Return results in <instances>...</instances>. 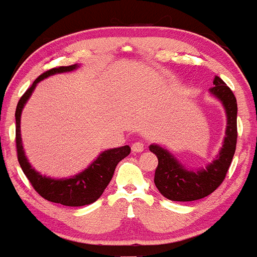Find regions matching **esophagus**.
Returning <instances> with one entry per match:
<instances>
[{
	"label": "esophagus",
	"mask_w": 257,
	"mask_h": 257,
	"mask_svg": "<svg viewBox=\"0 0 257 257\" xmlns=\"http://www.w3.org/2000/svg\"><path fill=\"white\" fill-rule=\"evenodd\" d=\"M145 149V143L144 141H135L134 144H132V151L133 152H143Z\"/></svg>",
	"instance_id": "34e87169"
}]
</instances>
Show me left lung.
<instances>
[{
	"instance_id": "8db88e82",
	"label": "left lung",
	"mask_w": 257,
	"mask_h": 257,
	"mask_svg": "<svg viewBox=\"0 0 257 257\" xmlns=\"http://www.w3.org/2000/svg\"><path fill=\"white\" fill-rule=\"evenodd\" d=\"M210 93L222 101L227 113V129L223 146L217 159L198 172L186 170L174 156L158 145L150 150L158 158L155 184L164 197L174 202H192L209 196L226 178L237 146V99L219 76H215Z\"/></svg>"
}]
</instances>
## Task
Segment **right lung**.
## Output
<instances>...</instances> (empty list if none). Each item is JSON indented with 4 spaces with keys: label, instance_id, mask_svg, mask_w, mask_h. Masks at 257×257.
<instances>
[{
    "label": "right lung",
    "instance_id": "1",
    "mask_svg": "<svg viewBox=\"0 0 257 257\" xmlns=\"http://www.w3.org/2000/svg\"><path fill=\"white\" fill-rule=\"evenodd\" d=\"M76 67L77 65L53 67L38 76V78L35 79L31 87L23 94L16 110V146L18 161H19L23 172L29 179L34 190L42 198L53 203H60L65 206H83L91 204L96 199H99L105 188L110 184L117 164L131 153V147L128 145L107 150V151L102 152L98 159H95L90 164L88 169L70 179H49L35 172V169L31 168L24 155L22 138H20V114H22L23 107L41 79L54 75V73L72 71Z\"/></svg>",
    "mask_w": 257,
    "mask_h": 257
}]
</instances>
